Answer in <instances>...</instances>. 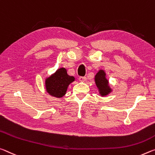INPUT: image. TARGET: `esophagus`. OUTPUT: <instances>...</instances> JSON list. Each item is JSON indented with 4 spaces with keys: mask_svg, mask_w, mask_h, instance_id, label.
Returning <instances> with one entry per match:
<instances>
[{
    "mask_svg": "<svg viewBox=\"0 0 155 155\" xmlns=\"http://www.w3.org/2000/svg\"><path fill=\"white\" fill-rule=\"evenodd\" d=\"M79 80L80 82H85L86 80H87V78L86 77H82V76H80L79 78Z\"/></svg>",
    "mask_w": 155,
    "mask_h": 155,
    "instance_id": "34e87169",
    "label": "esophagus"
}]
</instances>
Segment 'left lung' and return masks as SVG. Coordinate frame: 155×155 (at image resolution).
Returning a JSON list of instances; mask_svg holds the SVG:
<instances>
[{
  "mask_svg": "<svg viewBox=\"0 0 155 155\" xmlns=\"http://www.w3.org/2000/svg\"><path fill=\"white\" fill-rule=\"evenodd\" d=\"M95 82L101 96L107 95L111 92V88L109 87L108 81L106 78V73L104 70H100L95 75Z\"/></svg>",
  "mask_w": 155,
  "mask_h": 155,
  "instance_id": "obj_1",
  "label": "left lung"
}]
</instances>
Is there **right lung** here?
I'll return each instance as SVG.
<instances>
[{
  "label": "right lung",
  "instance_id": "right-lung-1",
  "mask_svg": "<svg viewBox=\"0 0 155 155\" xmlns=\"http://www.w3.org/2000/svg\"><path fill=\"white\" fill-rule=\"evenodd\" d=\"M74 80V77L67 74L66 68H60L45 80L47 92L54 97H62L66 94L68 86Z\"/></svg>",
  "mask_w": 155,
  "mask_h": 155
}]
</instances>
